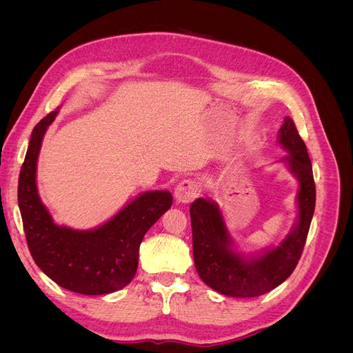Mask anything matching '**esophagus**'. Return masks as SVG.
Masks as SVG:
<instances>
[{
  "instance_id": "34e87169",
  "label": "esophagus",
  "mask_w": 353,
  "mask_h": 353,
  "mask_svg": "<svg viewBox=\"0 0 353 353\" xmlns=\"http://www.w3.org/2000/svg\"><path fill=\"white\" fill-rule=\"evenodd\" d=\"M200 193V185L196 179H184L175 188V199L178 203L193 201Z\"/></svg>"
}]
</instances>
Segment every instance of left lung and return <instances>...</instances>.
<instances>
[{"instance_id": "left-lung-1", "label": "left lung", "mask_w": 353, "mask_h": 353, "mask_svg": "<svg viewBox=\"0 0 353 353\" xmlns=\"http://www.w3.org/2000/svg\"><path fill=\"white\" fill-rule=\"evenodd\" d=\"M279 144L288 153L280 162L285 163L299 183L297 219L279 245L252 254L241 253L236 249L216 201L200 197L190 206L197 274L221 294L256 297L268 293L292 275L302 256L315 210V183L311 159L292 117H284Z\"/></svg>"}]
</instances>
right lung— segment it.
Listing matches in <instances>:
<instances>
[{
  "label": "right lung",
  "instance_id": "add662e5",
  "mask_svg": "<svg viewBox=\"0 0 353 353\" xmlns=\"http://www.w3.org/2000/svg\"><path fill=\"white\" fill-rule=\"evenodd\" d=\"M59 108L32 131L20 169L17 200L29 252L46 275L66 290L97 296L121 290L138 268V252L145 232L172 206L166 190L145 191L92 230L57 225L37 187V165L42 140Z\"/></svg>",
  "mask_w": 353,
  "mask_h": 353
}]
</instances>
